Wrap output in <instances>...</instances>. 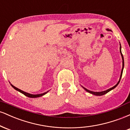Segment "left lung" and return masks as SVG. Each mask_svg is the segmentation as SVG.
Listing matches in <instances>:
<instances>
[{
    "mask_svg": "<svg viewBox=\"0 0 130 130\" xmlns=\"http://www.w3.org/2000/svg\"><path fill=\"white\" fill-rule=\"evenodd\" d=\"M108 30H109L108 29ZM120 54H121V56H122V60H123V61H122V63H123V66H122V71H121V74H120V79H119V82L117 83V84L116 85V86H114V87L110 88V89H108V90H104V91H103V92H92V91H90V90H87V89H86V88L83 87L84 89L86 90L87 92H89V93H92L93 94V95H96V96H101V95H104V94L107 93L108 92H109V91H111V90H112V89H114L115 87H116L117 86V85L119 84V83H120V79H121V77H122V73H123V67H124V60H123V55H122V51H121V46H120Z\"/></svg>",
    "mask_w": 130,
    "mask_h": 130,
    "instance_id": "left-lung-1",
    "label": "left lung"
}]
</instances>
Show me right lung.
Wrapping results in <instances>:
<instances>
[{"mask_svg":"<svg viewBox=\"0 0 130 130\" xmlns=\"http://www.w3.org/2000/svg\"><path fill=\"white\" fill-rule=\"evenodd\" d=\"M11 86H12V87L14 88V89H15V90L19 91V92H20L21 93H22V94H24V95H26V96H28V97H29V98H37V97H40V96H43V95H45V94L46 93H47V92H48V91H47V92H44V93H43L37 94V95H33V94L28 93H27V92H24V91H22L21 90H20V89H19L18 88L14 87V86H13V85H11Z\"/></svg>","mask_w":130,"mask_h":130,"instance_id":"right-lung-1","label":"right lung"}]
</instances>
